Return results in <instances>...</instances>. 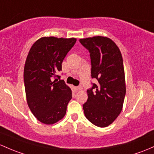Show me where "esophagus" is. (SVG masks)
<instances>
[{"label":"esophagus","instance_id":"34e87169","mask_svg":"<svg viewBox=\"0 0 154 154\" xmlns=\"http://www.w3.org/2000/svg\"><path fill=\"white\" fill-rule=\"evenodd\" d=\"M76 90H77V91H80V90H82V87L81 86V85H79V86H77L76 87Z\"/></svg>","mask_w":154,"mask_h":154}]
</instances>
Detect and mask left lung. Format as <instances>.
I'll return each instance as SVG.
<instances>
[{
  "mask_svg": "<svg viewBox=\"0 0 154 154\" xmlns=\"http://www.w3.org/2000/svg\"><path fill=\"white\" fill-rule=\"evenodd\" d=\"M80 43L89 51L91 77L98 81L87 90L84 114L94 125L107 127L122 111L125 96L122 54L116 43L106 37L80 39Z\"/></svg>",
  "mask_w": 154,
  "mask_h": 154,
  "instance_id": "obj_1",
  "label": "left lung"
}]
</instances>
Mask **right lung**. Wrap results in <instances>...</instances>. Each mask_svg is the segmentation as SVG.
<instances>
[{"instance_id":"right-lung-1","label":"right lung","mask_w":154,"mask_h":154,"mask_svg":"<svg viewBox=\"0 0 154 154\" xmlns=\"http://www.w3.org/2000/svg\"><path fill=\"white\" fill-rule=\"evenodd\" d=\"M75 38L44 37L30 48L24 66L23 80L28 106L42 123L51 125L64 117L72 90L57 73L76 43Z\"/></svg>"}]
</instances>
